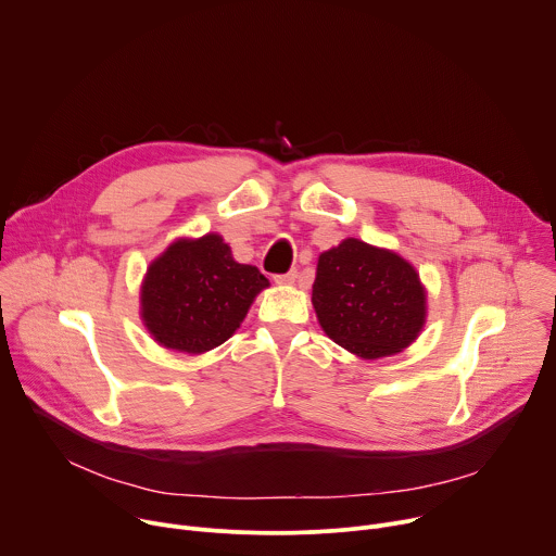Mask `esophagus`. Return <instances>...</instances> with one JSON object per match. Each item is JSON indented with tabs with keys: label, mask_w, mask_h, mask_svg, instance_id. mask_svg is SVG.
<instances>
[{
	"label": "esophagus",
	"mask_w": 556,
	"mask_h": 556,
	"mask_svg": "<svg viewBox=\"0 0 556 556\" xmlns=\"http://www.w3.org/2000/svg\"><path fill=\"white\" fill-rule=\"evenodd\" d=\"M275 281H277V283H283V286L294 283V281H296V270L292 268V270H288V273H283V275H277Z\"/></svg>",
	"instance_id": "esophagus-1"
}]
</instances>
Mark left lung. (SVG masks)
<instances>
[{
    "label": "left lung",
    "instance_id": "8db88e82",
    "mask_svg": "<svg viewBox=\"0 0 556 556\" xmlns=\"http://www.w3.org/2000/svg\"><path fill=\"white\" fill-rule=\"evenodd\" d=\"M312 305L326 334L361 358L405 350L425 324V290L395 253L345 240L324 253Z\"/></svg>",
    "mask_w": 556,
    "mask_h": 556
}]
</instances>
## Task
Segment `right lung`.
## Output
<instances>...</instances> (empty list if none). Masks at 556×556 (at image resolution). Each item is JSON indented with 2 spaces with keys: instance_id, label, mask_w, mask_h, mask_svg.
Listing matches in <instances>:
<instances>
[{
  "instance_id": "obj_1",
  "label": "right lung",
  "mask_w": 556,
  "mask_h": 556,
  "mask_svg": "<svg viewBox=\"0 0 556 556\" xmlns=\"http://www.w3.org/2000/svg\"><path fill=\"white\" fill-rule=\"evenodd\" d=\"M268 279L230 257L219 235L180 240L157 257L142 286V319L157 343L200 354L222 345Z\"/></svg>"
}]
</instances>
